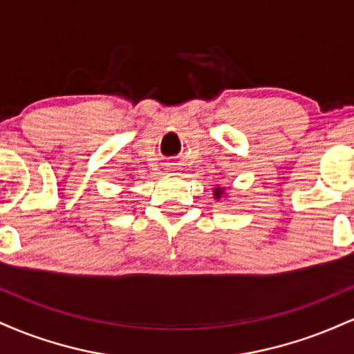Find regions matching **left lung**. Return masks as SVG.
I'll list each match as a JSON object with an SVG mask.
<instances>
[{
  "instance_id": "obj_1",
  "label": "left lung",
  "mask_w": 354,
  "mask_h": 354,
  "mask_svg": "<svg viewBox=\"0 0 354 354\" xmlns=\"http://www.w3.org/2000/svg\"><path fill=\"white\" fill-rule=\"evenodd\" d=\"M221 194H223V189L221 188L214 189V198H216V200H219V198H221Z\"/></svg>"
}]
</instances>
